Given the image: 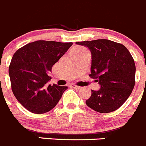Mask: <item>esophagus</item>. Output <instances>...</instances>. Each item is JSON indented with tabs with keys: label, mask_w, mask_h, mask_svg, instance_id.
Segmentation results:
<instances>
[{
	"label": "esophagus",
	"mask_w": 146,
	"mask_h": 146,
	"mask_svg": "<svg viewBox=\"0 0 146 146\" xmlns=\"http://www.w3.org/2000/svg\"><path fill=\"white\" fill-rule=\"evenodd\" d=\"M71 87H73V88H74V89H77V90H80V89H81V87L75 85V84H71Z\"/></svg>",
	"instance_id": "34e87169"
}]
</instances>
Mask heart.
<instances>
[{
  "instance_id": "heart-1",
  "label": "heart",
  "mask_w": 146,
  "mask_h": 146,
  "mask_svg": "<svg viewBox=\"0 0 146 146\" xmlns=\"http://www.w3.org/2000/svg\"><path fill=\"white\" fill-rule=\"evenodd\" d=\"M87 51L84 47H82V46H75L74 48H72V51H71V53H72V56H74L77 54H80L82 53L84 51Z\"/></svg>"
}]
</instances>
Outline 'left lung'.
I'll return each mask as SVG.
<instances>
[{
  "label": "left lung",
  "instance_id": "obj_1",
  "mask_svg": "<svg viewBox=\"0 0 146 146\" xmlns=\"http://www.w3.org/2000/svg\"><path fill=\"white\" fill-rule=\"evenodd\" d=\"M88 47L92 54L91 74L101 88L92 90L86 104L100 113L118 109L127 100L134 88L135 65L127 48L120 43L108 39L78 41Z\"/></svg>",
  "mask_w": 146,
  "mask_h": 146
}]
</instances>
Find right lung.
<instances>
[{
    "label": "right lung",
    "mask_w": 146,
    "mask_h": 146,
    "mask_svg": "<svg viewBox=\"0 0 146 146\" xmlns=\"http://www.w3.org/2000/svg\"><path fill=\"white\" fill-rule=\"evenodd\" d=\"M72 44L38 40L15 52L8 73L13 95L26 110L42 114L58 103L67 87L48 85V74Z\"/></svg>",
    "instance_id": "add662e5"
}]
</instances>
